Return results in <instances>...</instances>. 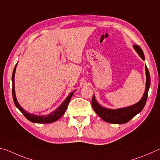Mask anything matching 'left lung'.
<instances>
[{
	"label": "left lung",
	"instance_id": "obj_1",
	"mask_svg": "<svg viewBox=\"0 0 160 160\" xmlns=\"http://www.w3.org/2000/svg\"><path fill=\"white\" fill-rule=\"evenodd\" d=\"M134 50L138 53L142 60H145L144 53L139 46L133 45ZM145 74H146V83H145V92L141 99L138 102L128 107L119 108V109H110L102 107L96 101L95 95H93L92 99V106L94 111L100 118L105 122L111 123V124H125L135 117L136 114L141 112L146 103L148 91L150 86V77L148 67L145 64Z\"/></svg>",
	"mask_w": 160,
	"mask_h": 160
}]
</instances>
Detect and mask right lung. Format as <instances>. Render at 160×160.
Listing matches in <instances>:
<instances>
[{
	"label": "right lung",
	"instance_id": "add662e5",
	"mask_svg": "<svg viewBox=\"0 0 160 160\" xmlns=\"http://www.w3.org/2000/svg\"><path fill=\"white\" fill-rule=\"evenodd\" d=\"M17 65H18V63L16 64L15 68H14L12 76V97H13L14 102H15L16 107L21 111V112L24 114V116L26 117L28 120H29L30 122H32L33 123H37V124H48V123H52L57 121V120L60 119V117L64 114V112H65V111L67 108V106H68L70 100H71L73 94H74L75 91L72 92V93L66 98V99L64 100L62 103V104L59 106V107L56 109L55 111L52 112H50L48 114H46V115H36V114L29 113L28 112L25 111L24 109L19 105L16 98L15 89V74Z\"/></svg>",
	"mask_w": 160,
	"mask_h": 160
}]
</instances>
